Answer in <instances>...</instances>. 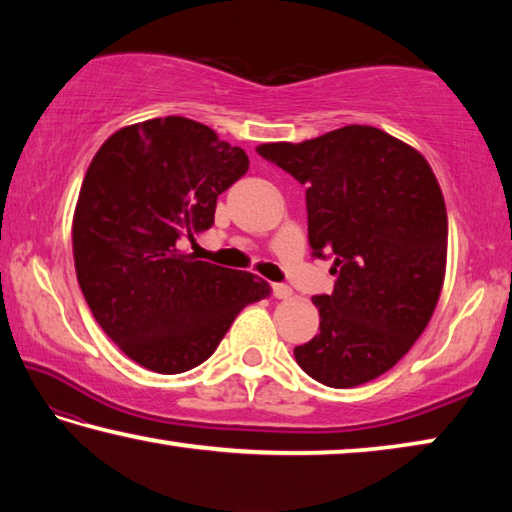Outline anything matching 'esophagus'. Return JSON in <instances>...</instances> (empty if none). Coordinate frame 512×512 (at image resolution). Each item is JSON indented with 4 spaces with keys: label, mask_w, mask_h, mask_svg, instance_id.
<instances>
[{
    "label": "esophagus",
    "mask_w": 512,
    "mask_h": 512,
    "mask_svg": "<svg viewBox=\"0 0 512 512\" xmlns=\"http://www.w3.org/2000/svg\"><path fill=\"white\" fill-rule=\"evenodd\" d=\"M273 296L277 300H287L293 296V289L289 287V284H282V282H275L273 284Z\"/></svg>",
    "instance_id": "obj_1"
}]
</instances>
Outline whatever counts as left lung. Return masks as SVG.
Returning a JSON list of instances; mask_svg holds the SVG:
<instances>
[{
	"mask_svg": "<svg viewBox=\"0 0 512 512\" xmlns=\"http://www.w3.org/2000/svg\"><path fill=\"white\" fill-rule=\"evenodd\" d=\"M257 153L307 185L309 246L334 259V291L311 298L320 332L293 350L298 366L332 388L384 375L429 325L445 280L447 210L429 162L359 124Z\"/></svg>",
	"mask_w": 512,
	"mask_h": 512,
	"instance_id": "8db88e82",
	"label": "left lung"
}]
</instances>
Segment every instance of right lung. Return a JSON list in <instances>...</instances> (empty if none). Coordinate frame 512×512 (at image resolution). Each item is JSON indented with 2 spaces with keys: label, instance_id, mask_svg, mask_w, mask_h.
<instances>
[{
  "label": "right lung",
  "instance_id": "add662e5",
  "mask_svg": "<svg viewBox=\"0 0 512 512\" xmlns=\"http://www.w3.org/2000/svg\"><path fill=\"white\" fill-rule=\"evenodd\" d=\"M246 171L244 149L185 117L119 128L92 158L72 223L76 277L103 332L140 366L196 368L241 309L271 296L262 277L178 248L210 230L216 198Z\"/></svg>",
  "mask_w": 512,
  "mask_h": 512
}]
</instances>
